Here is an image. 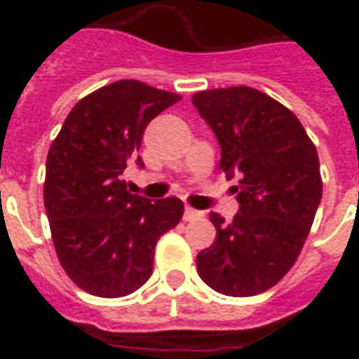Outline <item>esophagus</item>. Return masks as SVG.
Returning <instances> with one entry per match:
<instances>
[{"instance_id":"34e87169","label":"esophagus","mask_w":359,"mask_h":359,"mask_svg":"<svg viewBox=\"0 0 359 359\" xmlns=\"http://www.w3.org/2000/svg\"><path fill=\"white\" fill-rule=\"evenodd\" d=\"M202 217V211L192 210V208H187L184 210V221H194V219Z\"/></svg>"}]
</instances>
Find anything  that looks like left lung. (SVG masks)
I'll return each instance as SVG.
<instances>
[{"mask_svg": "<svg viewBox=\"0 0 359 359\" xmlns=\"http://www.w3.org/2000/svg\"><path fill=\"white\" fill-rule=\"evenodd\" d=\"M192 103L221 146L226 179L241 177L238 213L229 225L211 213L217 238L196 257L198 275L226 296L265 292L298 259L321 202L317 149L292 111L256 88L205 90Z\"/></svg>", "mask_w": 359, "mask_h": 359, "instance_id": "1", "label": "left lung"}]
</instances>
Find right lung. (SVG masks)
<instances>
[{
  "instance_id": "obj_1",
  "label": "right lung",
  "mask_w": 359,
  "mask_h": 359,
  "mask_svg": "<svg viewBox=\"0 0 359 359\" xmlns=\"http://www.w3.org/2000/svg\"><path fill=\"white\" fill-rule=\"evenodd\" d=\"M179 94L140 81H118L74 105L46 161L43 203L53 246L82 290L121 298L154 271L157 241L179 225V198L148 200L123 180L138 156L146 126L179 102Z\"/></svg>"
}]
</instances>
